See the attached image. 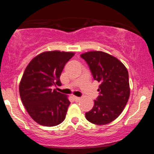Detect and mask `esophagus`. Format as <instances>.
<instances>
[{"instance_id": "esophagus-1", "label": "esophagus", "mask_w": 154, "mask_h": 154, "mask_svg": "<svg viewBox=\"0 0 154 154\" xmlns=\"http://www.w3.org/2000/svg\"><path fill=\"white\" fill-rule=\"evenodd\" d=\"M74 99V100L75 101V102H79V101L80 100V98L78 97V96H72Z\"/></svg>"}]
</instances>
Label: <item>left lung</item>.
<instances>
[{"label": "left lung", "mask_w": 154, "mask_h": 154, "mask_svg": "<svg viewBox=\"0 0 154 154\" xmlns=\"http://www.w3.org/2000/svg\"><path fill=\"white\" fill-rule=\"evenodd\" d=\"M88 64L94 79L100 83V95L94 100L93 109L85 113L89 122L105 125L116 120L129 100V73L118 58L102 51H90L80 55Z\"/></svg>", "instance_id": "obj_1"}]
</instances>
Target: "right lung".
I'll return each mask as SVG.
<instances>
[{
  "mask_svg": "<svg viewBox=\"0 0 154 154\" xmlns=\"http://www.w3.org/2000/svg\"><path fill=\"white\" fill-rule=\"evenodd\" d=\"M73 52L46 51L34 57L25 69L19 85L22 102L32 119L45 126H55L64 121L70 104L69 96L52 90L60 85L65 64Z\"/></svg>",
  "mask_w": 154,
  "mask_h": 154,
  "instance_id": "1",
  "label": "right lung"
}]
</instances>
